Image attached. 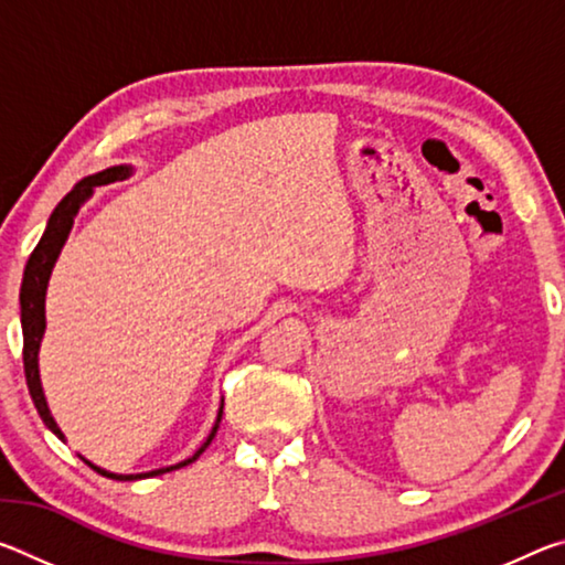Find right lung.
I'll return each instance as SVG.
<instances>
[{"instance_id":"obj_1","label":"right lung","mask_w":565,"mask_h":565,"mask_svg":"<svg viewBox=\"0 0 565 565\" xmlns=\"http://www.w3.org/2000/svg\"><path fill=\"white\" fill-rule=\"evenodd\" d=\"M131 177V167L127 164H119V167H109L104 171H97V174L92 177H84L79 184H74V189L66 194L56 209L50 216V222H46L44 234L40 238V244L30 256V262H26V269H24V279H22V291H19V306H22V337H24V374H26V386H30V394L32 401L36 406V414L42 416L44 426L50 428V431L66 441V436L62 434L60 424H56L50 404H46V396H44V388H42V376H40V347H42V339H44V329H46V286H50V276L56 259H60L62 248L66 244V238H70V232L74 226V218L79 214V209L89 202L94 196V189L104 186V184H111V181L117 179H127ZM222 414H224V398L222 404H218V414L216 420L212 426V431H209L206 441L196 448L194 456L184 458V461H179L174 466H164V468H157V471H147V473H111L107 468H102L97 463L87 461L79 454V458L94 471L114 478V481H139V478H151V476H159V473H169V471H177L181 466H189L194 463L199 456L206 451V446L212 444V438L216 436V428L222 424Z\"/></svg>"}]
</instances>
